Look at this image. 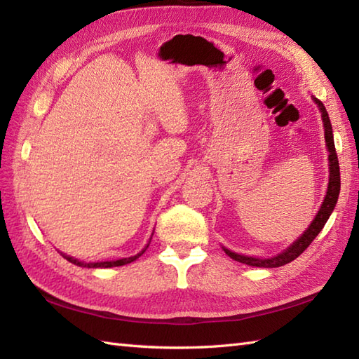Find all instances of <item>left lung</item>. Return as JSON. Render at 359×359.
I'll return each instance as SVG.
<instances>
[{
	"label": "left lung",
	"instance_id": "1",
	"mask_svg": "<svg viewBox=\"0 0 359 359\" xmlns=\"http://www.w3.org/2000/svg\"><path fill=\"white\" fill-rule=\"evenodd\" d=\"M315 103L319 106V111H321L323 121H324V135H325V143H327V149H329V187H327V194L325 199L319 208L316 217L313 219V222L310 224L304 234L299 239H296L292 245H290L285 251H282L280 255L273 256L269 259H261V257H253V256H243L238 255L234 251H230L228 248L222 247L225 253L230 256L231 259L242 264H247L251 266H265V269H274V266H282L288 262L294 261V259L302 255L306 248L310 245L316 236L321 233L324 228L327 219L330 217V215L334 210V205L338 202V196H339V188H341V175H339V163H338V156H337V149H334V142H333V131H332V123L329 118V114H327L323 102H319L318 98L313 97Z\"/></svg>",
	"mask_w": 359,
	"mask_h": 359
}]
</instances>
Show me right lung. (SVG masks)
<instances>
[{
  "label": "right lung",
  "mask_w": 359,
  "mask_h": 359,
  "mask_svg": "<svg viewBox=\"0 0 359 359\" xmlns=\"http://www.w3.org/2000/svg\"><path fill=\"white\" fill-rule=\"evenodd\" d=\"M149 245V243H148ZM148 245L144 247L139 255H135V256H131V257H123V259H118V261H106V262H81V261H79V259H74V257H71V256H66V255H63V257H66L67 261L69 262H72V264H75V265H79V266H88V269H111V266H120V265H125V264H131V262H134L137 257H140L144 251H147V248H148Z\"/></svg>",
  "instance_id": "1"
}]
</instances>
